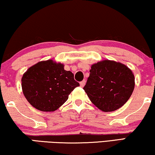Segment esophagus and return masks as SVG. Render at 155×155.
<instances>
[{"label":"esophagus","instance_id":"obj_1","mask_svg":"<svg viewBox=\"0 0 155 155\" xmlns=\"http://www.w3.org/2000/svg\"><path fill=\"white\" fill-rule=\"evenodd\" d=\"M85 84H86V81L83 80L82 81L80 82V86L81 87H84L85 86Z\"/></svg>","mask_w":155,"mask_h":155}]
</instances>
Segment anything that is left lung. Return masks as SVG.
<instances>
[{
    "label": "left lung",
    "mask_w": 155,
    "mask_h": 155,
    "mask_svg": "<svg viewBox=\"0 0 155 155\" xmlns=\"http://www.w3.org/2000/svg\"><path fill=\"white\" fill-rule=\"evenodd\" d=\"M134 86V75L128 67L106 60L91 66L84 90L97 108L108 112L123 106L132 95Z\"/></svg>",
    "instance_id": "obj_1"
}]
</instances>
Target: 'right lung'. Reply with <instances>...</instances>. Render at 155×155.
Listing matches in <instances>:
<instances>
[{
    "label": "right lung",
    "mask_w": 155,
    "mask_h": 155,
    "mask_svg": "<svg viewBox=\"0 0 155 155\" xmlns=\"http://www.w3.org/2000/svg\"><path fill=\"white\" fill-rule=\"evenodd\" d=\"M79 84L64 64L52 60L29 67L21 78V88L28 102L37 110L53 112L62 106Z\"/></svg>",
    "instance_id": "1"
}]
</instances>
